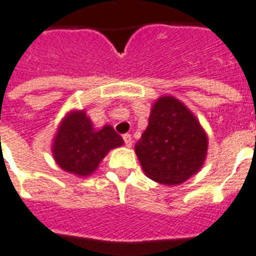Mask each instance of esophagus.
<instances>
[{
  "mask_svg": "<svg viewBox=\"0 0 256 256\" xmlns=\"http://www.w3.org/2000/svg\"><path fill=\"white\" fill-rule=\"evenodd\" d=\"M122 138H124V145L128 146V148H132V136H130V134H124V136H122Z\"/></svg>",
  "mask_w": 256,
  "mask_h": 256,
  "instance_id": "34e87169",
  "label": "esophagus"
}]
</instances>
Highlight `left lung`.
<instances>
[{
	"mask_svg": "<svg viewBox=\"0 0 256 256\" xmlns=\"http://www.w3.org/2000/svg\"><path fill=\"white\" fill-rule=\"evenodd\" d=\"M208 140L194 115L173 96L154 103L136 153L146 176L165 185L184 182L202 166Z\"/></svg>",
	"mask_w": 256,
	"mask_h": 256,
	"instance_id": "obj_1",
	"label": "left lung"
}]
</instances>
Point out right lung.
<instances>
[{"label":"right lung","mask_w":256,"mask_h":256,"mask_svg":"<svg viewBox=\"0 0 256 256\" xmlns=\"http://www.w3.org/2000/svg\"><path fill=\"white\" fill-rule=\"evenodd\" d=\"M122 144L124 140L111 126H104L96 132L84 111H78L68 115L58 130L54 156L64 170L88 176L96 169L108 150Z\"/></svg>","instance_id":"1"}]
</instances>
